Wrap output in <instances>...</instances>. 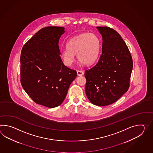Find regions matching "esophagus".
Masks as SVG:
<instances>
[{"mask_svg":"<svg viewBox=\"0 0 153 153\" xmlns=\"http://www.w3.org/2000/svg\"><path fill=\"white\" fill-rule=\"evenodd\" d=\"M77 75L79 76H81L84 74V72L81 71V70H77Z\"/></svg>","mask_w":153,"mask_h":153,"instance_id":"34e87169","label":"esophagus"}]
</instances>
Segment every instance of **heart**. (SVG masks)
Returning <instances> with one entry per match:
<instances>
[{
    "mask_svg": "<svg viewBox=\"0 0 153 153\" xmlns=\"http://www.w3.org/2000/svg\"><path fill=\"white\" fill-rule=\"evenodd\" d=\"M67 48L60 53L61 60L65 66H71L75 61L76 54L78 61L85 65H91L98 59L102 42L95 33L83 32L70 39Z\"/></svg>",
    "mask_w": 153,
    "mask_h": 153,
    "instance_id": "1",
    "label": "heart"
}]
</instances>
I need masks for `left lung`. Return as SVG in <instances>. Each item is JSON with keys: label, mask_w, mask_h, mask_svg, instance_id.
<instances>
[{"label": "left lung", "mask_w": 153, "mask_h": 153, "mask_svg": "<svg viewBox=\"0 0 153 153\" xmlns=\"http://www.w3.org/2000/svg\"><path fill=\"white\" fill-rule=\"evenodd\" d=\"M97 28L102 34V55L94 66L85 71V94L93 104L109 105L128 89L132 58L115 30L108 27Z\"/></svg>", "instance_id": "1"}]
</instances>
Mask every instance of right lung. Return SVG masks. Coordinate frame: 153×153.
<instances>
[{
	"instance_id": "right-lung-1",
	"label": "right lung",
	"mask_w": 153,
	"mask_h": 153,
	"mask_svg": "<svg viewBox=\"0 0 153 153\" xmlns=\"http://www.w3.org/2000/svg\"><path fill=\"white\" fill-rule=\"evenodd\" d=\"M64 27L42 28L22 49L21 83L36 103L49 108L61 105L77 77L75 70L65 66L59 42Z\"/></svg>"
}]
</instances>
